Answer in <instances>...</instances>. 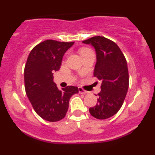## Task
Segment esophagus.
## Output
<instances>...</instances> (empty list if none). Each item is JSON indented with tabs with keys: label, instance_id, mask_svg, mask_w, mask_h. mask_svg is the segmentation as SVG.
<instances>
[{
	"label": "esophagus",
	"instance_id": "1",
	"mask_svg": "<svg viewBox=\"0 0 155 155\" xmlns=\"http://www.w3.org/2000/svg\"><path fill=\"white\" fill-rule=\"evenodd\" d=\"M79 93H81V94L88 93L87 91H86V90H84L83 88H81V87H79Z\"/></svg>",
	"mask_w": 155,
	"mask_h": 155
}]
</instances>
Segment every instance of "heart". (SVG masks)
<instances>
[{"label":"heart","mask_w":155,"mask_h":155,"mask_svg":"<svg viewBox=\"0 0 155 155\" xmlns=\"http://www.w3.org/2000/svg\"><path fill=\"white\" fill-rule=\"evenodd\" d=\"M92 50L90 49H89V48H87V47H84V48H81V49H80V54H81V56H84V54H88V53L90 52H92Z\"/></svg>","instance_id":"1"}]
</instances>
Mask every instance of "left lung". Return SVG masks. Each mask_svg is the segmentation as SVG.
<instances>
[{"instance_id": "8db88e82", "label": "left lung", "mask_w": 155, "mask_h": 155, "mask_svg": "<svg viewBox=\"0 0 155 155\" xmlns=\"http://www.w3.org/2000/svg\"><path fill=\"white\" fill-rule=\"evenodd\" d=\"M82 42L95 48L93 74L102 81L97 104L89 111L95 118L106 120L116 114L125 98L129 87L127 61L117 44L105 37H92Z\"/></svg>"}]
</instances>
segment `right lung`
<instances>
[{"mask_svg":"<svg viewBox=\"0 0 155 155\" xmlns=\"http://www.w3.org/2000/svg\"><path fill=\"white\" fill-rule=\"evenodd\" d=\"M74 42L46 40L28 55L25 67V92L37 114L49 122H58L66 115L69 100L79 92L77 87L59 90L53 81V73L59 71L63 55Z\"/></svg>","mask_w":155,"mask_h":155,"instance_id":"add662e5","label":"right lung"}]
</instances>
